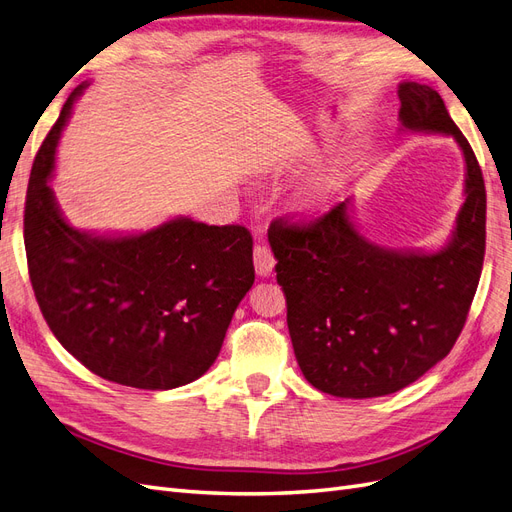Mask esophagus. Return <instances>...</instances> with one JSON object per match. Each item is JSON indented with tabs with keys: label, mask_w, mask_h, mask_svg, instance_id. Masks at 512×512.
Masks as SVG:
<instances>
[{
	"label": "esophagus",
	"mask_w": 512,
	"mask_h": 512,
	"mask_svg": "<svg viewBox=\"0 0 512 512\" xmlns=\"http://www.w3.org/2000/svg\"><path fill=\"white\" fill-rule=\"evenodd\" d=\"M254 267H256V273L260 277H269L273 267H275V258H273V252L271 247L265 245V243H258L254 247Z\"/></svg>",
	"instance_id": "34e87169"
}]
</instances>
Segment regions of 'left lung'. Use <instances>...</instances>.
<instances>
[{
	"mask_svg": "<svg viewBox=\"0 0 512 512\" xmlns=\"http://www.w3.org/2000/svg\"><path fill=\"white\" fill-rule=\"evenodd\" d=\"M397 94L401 126L453 136L466 160L451 241L433 254L386 250L356 230L350 198L309 224L269 228L294 356L305 380L335 397L391 395L442 361L483 271L487 194L474 151L436 89L406 81Z\"/></svg>",
	"mask_w": 512,
	"mask_h": 512,
	"instance_id": "8db88e82",
	"label": "left lung"
}]
</instances>
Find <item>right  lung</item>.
<instances>
[{"label": "right lung", "mask_w": 512, "mask_h": 512, "mask_svg": "<svg viewBox=\"0 0 512 512\" xmlns=\"http://www.w3.org/2000/svg\"><path fill=\"white\" fill-rule=\"evenodd\" d=\"M76 87L34 160L25 252L40 312L76 361L132 389L168 391L215 363L237 305L254 284L245 226L175 218L141 235L72 228L49 179Z\"/></svg>", "instance_id": "obj_1"}]
</instances>
